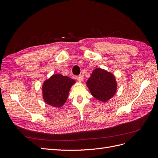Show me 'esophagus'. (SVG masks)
<instances>
[{
	"mask_svg": "<svg viewBox=\"0 0 158 158\" xmlns=\"http://www.w3.org/2000/svg\"><path fill=\"white\" fill-rule=\"evenodd\" d=\"M76 78L77 79L78 81H80V82H82V81L83 80L84 78H83V76L82 75H79V76H77L76 77Z\"/></svg>",
	"mask_w": 158,
	"mask_h": 158,
	"instance_id": "1",
	"label": "esophagus"
}]
</instances>
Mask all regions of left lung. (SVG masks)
Returning a JSON list of instances; mask_svg holds the SVG:
<instances>
[{
  "label": "left lung",
  "mask_w": 158,
  "mask_h": 158,
  "mask_svg": "<svg viewBox=\"0 0 158 158\" xmlns=\"http://www.w3.org/2000/svg\"><path fill=\"white\" fill-rule=\"evenodd\" d=\"M86 85L92 96L102 102H107L112 98L117 89L113 74L100 68L94 70Z\"/></svg>",
  "instance_id": "8db88e82"
}]
</instances>
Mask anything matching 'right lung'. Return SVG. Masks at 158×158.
<instances>
[{
    "label": "right lung",
    "mask_w": 158,
    "mask_h": 158,
    "mask_svg": "<svg viewBox=\"0 0 158 158\" xmlns=\"http://www.w3.org/2000/svg\"><path fill=\"white\" fill-rule=\"evenodd\" d=\"M76 81L62 74H55L45 80L42 85L43 99L54 107H61L68 98L71 87Z\"/></svg>",
    "instance_id": "add662e5"
}]
</instances>
